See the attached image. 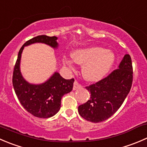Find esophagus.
Here are the masks:
<instances>
[{"label": "esophagus", "instance_id": "34e87169", "mask_svg": "<svg viewBox=\"0 0 147 147\" xmlns=\"http://www.w3.org/2000/svg\"><path fill=\"white\" fill-rule=\"evenodd\" d=\"M82 88V85H81L78 82V81H75V82H74V86H73L74 90H77V89H79V88Z\"/></svg>", "mask_w": 147, "mask_h": 147}]
</instances>
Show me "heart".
I'll return each mask as SVG.
<instances>
[{
	"label": "heart",
	"instance_id": "obj_1",
	"mask_svg": "<svg viewBox=\"0 0 147 147\" xmlns=\"http://www.w3.org/2000/svg\"><path fill=\"white\" fill-rule=\"evenodd\" d=\"M72 59L79 65H84L82 75L88 81H98L109 72L114 62L115 57L112 52L99 47L78 49L72 53ZM69 67H73L72 62L65 59Z\"/></svg>",
	"mask_w": 147,
	"mask_h": 147
}]
</instances>
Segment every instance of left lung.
<instances>
[{"label": "left lung", "mask_w": 147, "mask_h": 147, "mask_svg": "<svg viewBox=\"0 0 147 147\" xmlns=\"http://www.w3.org/2000/svg\"><path fill=\"white\" fill-rule=\"evenodd\" d=\"M133 82V67L130 55L123 57L119 69L96 83L85 87L90 98L78 107L79 114L93 123L105 121L121 106Z\"/></svg>", "instance_id": "1"}]
</instances>
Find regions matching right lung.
I'll return each mask as SVG.
<instances>
[{"mask_svg": "<svg viewBox=\"0 0 147 147\" xmlns=\"http://www.w3.org/2000/svg\"><path fill=\"white\" fill-rule=\"evenodd\" d=\"M57 39L56 36L40 35L28 40L20 49L14 66L12 81L17 98L27 111L36 117L47 119L55 116L60 109L62 97L72 91L75 80H66L58 72H55L45 83H28L24 79L20 71L21 53L24 47L34 43H45L57 48Z\"/></svg>", "mask_w": 147, "mask_h": 147, "instance_id": "obj_1", "label": "right lung"}]
</instances>
